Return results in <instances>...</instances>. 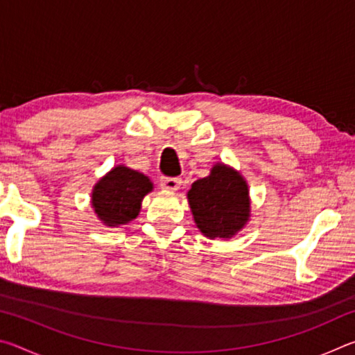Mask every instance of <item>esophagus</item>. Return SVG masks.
<instances>
[{
    "label": "esophagus",
    "instance_id": "esophagus-1",
    "mask_svg": "<svg viewBox=\"0 0 355 355\" xmlns=\"http://www.w3.org/2000/svg\"><path fill=\"white\" fill-rule=\"evenodd\" d=\"M159 184L163 189H169V191H177L182 184V178L177 177H161L159 178Z\"/></svg>",
    "mask_w": 355,
    "mask_h": 355
}]
</instances>
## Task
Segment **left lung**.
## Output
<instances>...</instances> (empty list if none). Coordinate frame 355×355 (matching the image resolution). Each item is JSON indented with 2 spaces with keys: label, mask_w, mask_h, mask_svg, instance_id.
<instances>
[{
  "label": "left lung",
  "mask_w": 355,
  "mask_h": 355,
  "mask_svg": "<svg viewBox=\"0 0 355 355\" xmlns=\"http://www.w3.org/2000/svg\"><path fill=\"white\" fill-rule=\"evenodd\" d=\"M188 199L197 227L208 238H232L249 219L248 184L224 164L192 183Z\"/></svg>",
  "instance_id": "8db88e82"
}]
</instances>
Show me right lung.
Masks as SVG:
<instances>
[{
	"label": "right lung",
	"instance_id": "right-lung-1",
	"mask_svg": "<svg viewBox=\"0 0 355 355\" xmlns=\"http://www.w3.org/2000/svg\"><path fill=\"white\" fill-rule=\"evenodd\" d=\"M150 191L152 183L146 175L119 166L95 186L92 205L106 225L127 224L139 213L144 196Z\"/></svg>",
	"mask_w": 355,
	"mask_h": 355
}]
</instances>
